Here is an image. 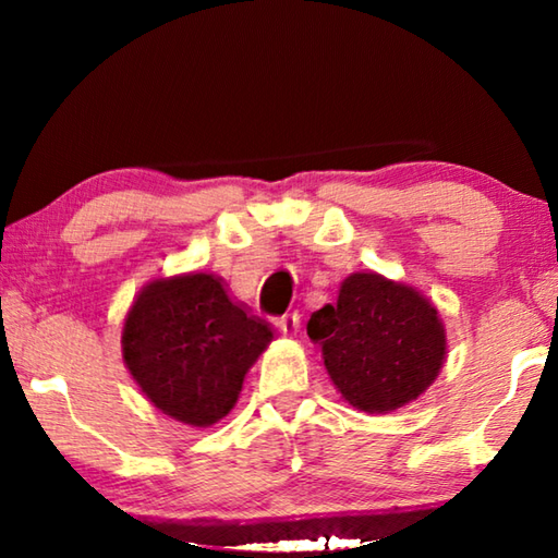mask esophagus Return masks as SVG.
I'll return each instance as SVG.
<instances>
[{
    "label": "esophagus",
    "mask_w": 558,
    "mask_h": 558,
    "mask_svg": "<svg viewBox=\"0 0 558 558\" xmlns=\"http://www.w3.org/2000/svg\"><path fill=\"white\" fill-rule=\"evenodd\" d=\"M276 327L280 329V335H286V337L298 335V329H300V315H298V313L282 315V317L276 319Z\"/></svg>",
    "instance_id": "1"
}]
</instances>
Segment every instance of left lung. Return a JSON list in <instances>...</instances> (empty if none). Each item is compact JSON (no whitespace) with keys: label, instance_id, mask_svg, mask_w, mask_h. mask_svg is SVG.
<instances>
[{"label":"left lung","instance_id":"8db88e82","mask_svg":"<svg viewBox=\"0 0 558 558\" xmlns=\"http://www.w3.org/2000/svg\"><path fill=\"white\" fill-rule=\"evenodd\" d=\"M307 335L342 399L364 413H391L426 393L448 354L438 307L413 286L352 272L335 305L310 315Z\"/></svg>","mask_w":558,"mask_h":558}]
</instances>
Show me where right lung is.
Returning a JSON list of instances; mask_svg holds the SVG:
<instances>
[{"mask_svg": "<svg viewBox=\"0 0 558 558\" xmlns=\"http://www.w3.org/2000/svg\"><path fill=\"white\" fill-rule=\"evenodd\" d=\"M272 342L211 272L149 280L122 323V362L169 418L209 428L239 401L243 379Z\"/></svg>", "mask_w": 558, "mask_h": 558, "instance_id": "obj_1", "label": "right lung"}]
</instances>
